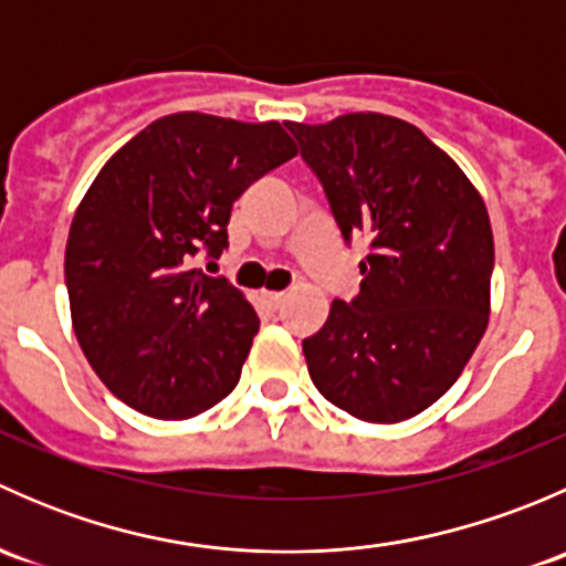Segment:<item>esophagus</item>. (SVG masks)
Returning <instances> with one entry per match:
<instances>
[{
    "mask_svg": "<svg viewBox=\"0 0 566 566\" xmlns=\"http://www.w3.org/2000/svg\"><path fill=\"white\" fill-rule=\"evenodd\" d=\"M262 301H265L271 310H279V306H282V301H284V293H262Z\"/></svg>",
    "mask_w": 566,
    "mask_h": 566,
    "instance_id": "obj_1",
    "label": "esophagus"
}]
</instances>
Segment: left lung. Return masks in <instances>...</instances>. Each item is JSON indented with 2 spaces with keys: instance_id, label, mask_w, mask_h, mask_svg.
Listing matches in <instances>:
<instances>
[{
  "instance_id": "8db88e82",
  "label": "left lung",
  "mask_w": 566,
  "mask_h": 566,
  "mask_svg": "<svg viewBox=\"0 0 566 566\" xmlns=\"http://www.w3.org/2000/svg\"><path fill=\"white\" fill-rule=\"evenodd\" d=\"M342 238L364 232L361 290L304 339L328 402L397 424L454 386L490 317L493 230L465 172L416 125L378 112L287 123Z\"/></svg>"
}]
</instances>
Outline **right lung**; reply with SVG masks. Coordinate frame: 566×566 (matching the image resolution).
<instances>
[{
	"label": "right lung",
	"mask_w": 566,
	"mask_h": 566,
	"mask_svg": "<svg viewBox=\"0 0 566 566\" xmlns=\"http://www.w3.org/2000/svg\"><path fill=\"white\" fill-rule=\"evenodd\" d=\"M295 153L279 123L177 112L108 158L73 216L65 282L78 345L114 397L175 421L235 389L260 317L191 260H219L232 202Z\"/></svg>",
	"instance_id": "add662e5"
}]
</instances>
